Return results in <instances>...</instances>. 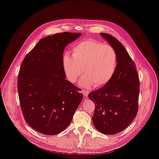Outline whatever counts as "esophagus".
<instances>
[{"label":"esophagus","instance_id":"obj_1","mask_svg":"<svg viewBox=\"0 0 159 159\" xmlns=\"http://www.w3.org/2000/svg\"><path fill=\"white\" fill-rule=\"evenodd\" d=\"M82 92L84 96H85V97H87L89 93V92L87 91V90H82Z\"/></svg>","mask_w":159,"mask_h":159}]
</instances>
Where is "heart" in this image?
<instances>
[{
	"label": "heart",
	"instance_id": "obj_1",
	"mask_svg": "<svg viewBox=\"0 0 159 159\" xmlns=\"http://www.w3.org/2000/svg\"><path fill=\"white\" fill-rule=\"evenodd\" d=\"M72 57L66 54L63 65L68 80L75 83L84 69V76L79 83L82 87L92 84L99 87L112 78L117 67V56L111 46L94 39H85L72 48Z\"/></svg>",
	"mask_w": 159,
	"mask_h": 159
}]
</instances>
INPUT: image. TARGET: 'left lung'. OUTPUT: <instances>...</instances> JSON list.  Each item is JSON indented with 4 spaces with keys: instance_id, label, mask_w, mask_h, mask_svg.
I'll return each mask as SVG.
<instances>
[{
    "instance_id": "8db88e82",
    "label": "left lung",
    "mask_w": 159,
    "mask_h": 159,
    "mask_svg": "<svg viewBox=\"0 0 159 159\" xmlns=\"http://www.w3.org/2000/svg\"><path fill=\"white\" fill-rule=\"evenodd\" d=\"M117 56L116 72L103 87L91 92L95 104L93 124L100 132L113 135L126 129L138 111L140 82L136 66L123 45L112 35L100 33Z\"/></svg>"
}]
</instances>
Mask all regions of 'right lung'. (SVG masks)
<instances>
[{
  "label": "right lung",
  "mask_w": 159,
  "mask_h": 159,
  "mask_svg": "<svg viewBox=\"0 0 159 159\" xmlns=\"http://www.w3.org/2000/svg\"><path fill=\"white\" fill-rule=\"evenodd\" d=\"M81 33L65 32L40 40L24 59L17 88L22 114L36 131L54 135L70 124L81 102V90L66 79L65 47Z\"/></svg>",
  "instance_id": "1"
}]
</instances>
